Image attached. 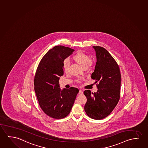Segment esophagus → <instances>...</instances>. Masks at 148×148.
Returning a JSON list of instances; mask_svg holds the SVG:
<instances>
[{
  "label": "esophagus",
  "mask_w": 148,
  "mask_h": 148,
  "mask_svg": "<svg viewBox=\"0 0 148 148\" xmlns=\"http://www.w3.org/2000/svg\"><path fill=\"white\" fill-rule=\"evenodd\" d=\"M78 94H79V95L82 94H83V91L80 90H79V92H78Z\"/></svg>",
  "instance_id": "esophagus-1"
}]
</instances>
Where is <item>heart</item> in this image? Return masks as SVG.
Returning <instances> with one entry per match:
<instances>
[{
	"label": "heart",
	"mask_w": 148,
	"mask_h": 148,
	"mask_svg": "<svg viewBox=\"0 0 148 148\" xmlns=\"http://www.w3.org/2000/svg\"><path fill=\"white\" fill-rule=\"evenodd\" d=\"M73 60L78 64H79L83 68L86 69L88 67H92L94 65V63L90 60V56L88 54L84 53L81 51H78L74 56H73ZM70 66V62L68 60H65L63 62V68L65 72H67L69 71Z\"/></svg>",
	"instance_id": "1"
}]
</instances>
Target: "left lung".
I'll list each match as a JSON object with an SVG mask.
<instances>
[{"label": "left lung", "instance_id": "obj_1", "mask_svg": "<svg viewBox=\"0 0 148 148\" xmlns=\"http://www.w3.org/2000/svg\"><path fill=\"white\" fill-rule=\"evenodd\" d=\"M97 62L91 78L98 82L96 92L84 91L87 102L84 107L90 118L101 120L110 114L120 100L121 76L120 68L108 52L100 46H93Z\"/></svg>", "mask_w": 148, "mask_h": 148}]
</instances>
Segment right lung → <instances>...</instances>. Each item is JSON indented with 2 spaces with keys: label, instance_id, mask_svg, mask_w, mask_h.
<instances>
[{
  "label": "right lung",
  "instance_id": "right-lung-1",
  "mask_svg": "<svg viewBox=\"0 0 148 148\" xmlns=\"http://www.w3.org/2000/svg\"><path fill=\"white\" fill-rule=\"evenodd\" d=\"M74 50L56 46L43 56L34 76V91L41 109L56 119L64 118L71 112L79 90L60 88V77L64 75L63 62Z\"/></svg>",
  "mask_w": 148,
  "mask_h": 148
}]
</instances>
